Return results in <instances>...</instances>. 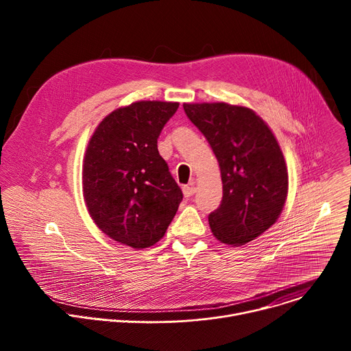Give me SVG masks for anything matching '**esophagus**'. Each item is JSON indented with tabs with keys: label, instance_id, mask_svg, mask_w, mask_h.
Returning a JSON list of instances; mask_svg holds the SVG:
<instances>
[{
	"label": "esophagus",
	"instance_id": "34e87169",
	"mask_svg": "<svg viewBox=\"0 0 351 351\" xmlns=\"http://www.w3.org/2000/svg\"><path fill=\"white\" fill-rule=\"evenodd\" d=\"M195 191H197V189H195L193 184L183 186V195H184V197H191Z\"/></svg>",
	"mask_w": 351,
	"mask_h": 351
}]
</instances>
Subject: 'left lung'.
<instances>
[{"label":"left lung","mask_w":351,"mask_h":351,"mask_svg":"<svg viewBox=\"0 0 351 351\" xmlns=\"http://www.w3.org/2000/svg\"><path fill=\"white\" fill-rule=\"evenodd\" d=\"M218 160L223 197L210 214L221 243L243 245L267 232L285 207L289 176L280 145L253 110L228 103L183 104Z\"/></svg>","instance_id":"1"}]
</instances>
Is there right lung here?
<instances>
[{
	"label": "right lung",
	"mask_w": 351,
	"mask_h": 351,
	"mask_svg": "<svg viewBox=\"0 0 351 351\" xmlns=\"http://www.w3.org/2000/svg\"><path fill=\"white\" fill-rule=\"evenodd\" d=\"M179 103L136 101L95 128L83 158V197L97 228L136 250L160 241L183 198L157 138Z\"/></svg>",
	"instance_id": "add662e5"
}]
</instances>
